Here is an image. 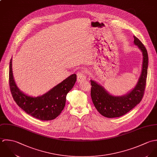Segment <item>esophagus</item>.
Returning a JSON list of instances; mask_svg holds the SVG:
<instances>
[{
	"label": "esophagus",
	"instance_id": "obj_1",
	"mask_svg": "<svg viewBox=\"0 0 157 157\" xmlns=\"http://www.w3.org/2000/svg\"><path fill=\"white\" fill-rule=\"evenodd\" d=\"M77 80L78 82H82L83 81H85L86 80V76L85 75V74L83 72L81 73H78V78H77Z\"/></svg>",
	"mask_w": 157,
	"mask_h": 157
}]
</instances>
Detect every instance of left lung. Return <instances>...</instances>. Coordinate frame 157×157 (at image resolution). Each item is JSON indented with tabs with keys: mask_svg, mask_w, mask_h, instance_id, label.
<instances>
[{
	"mask_svg": "<svg viewBox=\"0 0 157 157\" xmlns=\"http://www.w3.org/2000/svg\"><path fill=\"white\" fill-rule=\"evenodd\" d=\"M134 44L143 55L142 70L135 87L123 96L110 94L103 86L94 80L91 82V97L95 108L100 114L107 118L120 117L133 109L141 101L146 87L148 68V55L142 42L135 36Z\"/></svg>",
	"mask_w": 157,
	"mask_h": 157,
	"instance_id": "left-lung-1",
	"label": "left lung"
}]
</instances>
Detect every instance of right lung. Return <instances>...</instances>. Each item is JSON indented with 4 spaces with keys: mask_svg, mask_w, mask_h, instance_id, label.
Masks as SVG:
<instances>
[{
    "mask_svg": "<svg viewBox=\"0 0 157 157\" xmlns=\"http://www.w3.org/2000/svg\"><path fill=\"white\" fill-rule=\"evenodd\" d=\"M76 81V75L73 74L45 94L37 97L29 96L17 86L12 70V58L10 62L9 83L13 98L16 104L27 114L42 121L55 119L63 111L66 96Z\"/></svg>",
    "mask_w": 157,
    "mask_h": 157,
    "instance_id": "add662e5",
    "label": "right lung"
}]
</instances>
